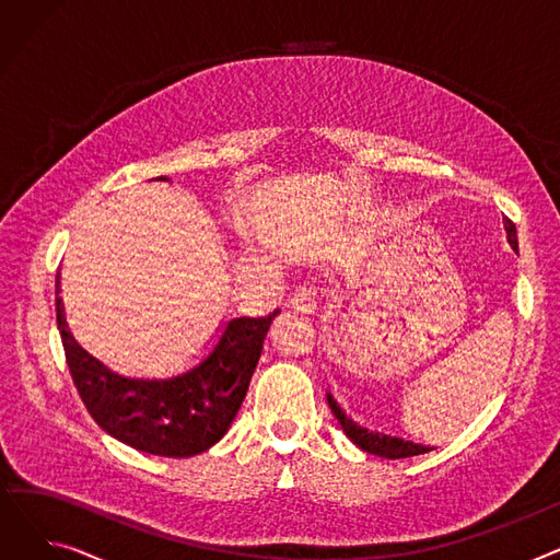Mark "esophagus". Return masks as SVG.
<instances>
[{"mask_svg":"<svg viewBox=\"0 0 560 560\" xmlns=\"http://www.w3.org/2000/svg\"><path fill=\"white\" fill-rule=\"evenodd\" d=\"M290 306L302 311V313H313L315 311V300H313V295H311L308 290H298L295 295H292V300H290Z\"/></svg>","mask_w":560,"mask_h":560,"instance_id":"34e87169","label":"esophagus"}]
</instances>
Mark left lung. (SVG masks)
<instances>
[{
  "instance_id": "8db88e82",
  "label": "left lung",
  "mask_w": 560,
  "mask_h": 560,
  "mask_svg": "<svg viewBox=\"0 0 560 560\" xmlns=\"http://www.w3.org/2000/svg\"><path fill=\"white\" fill-rule=\"evenodd\" d=\"M506 226V233H509V245L517 252V235H515V224L511 220L504 222ZM327 401H329V408L331 413L336 416V420L340 422L345 435L354 443L357 447H361L363 452L368 454H374V456H381V458H410V456H420V454H427L431 452L433 447H427V445H418V443H410V440H404V438H397V435H386V433H378V431H370L361 424H357L351 418H347L345 410L338 406V401L334 399L331 393H327Z\"/></svg>"
}]
</instances>
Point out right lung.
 <instances>
[{
    "mask_svg": "<svg viewBox=\"0 0 560 560\" xmlns=\"http://www.w3.org/2000/svg\"><path fill=\"white\" fill-rule=\"evenodd\" d=\"M170 182L167 176H156ZM279 308L260 317H233L195 368L167 378L113 372L68 331L61 277H56V322L70 374L88 413L115 440L154 456L188 458L211 450L229 431Z\"/></svg>",
    "mask_w": 560,
    "mask_h": 560,
    "instance_id": "1",
    "label": "right lung"
}]
</instances>
